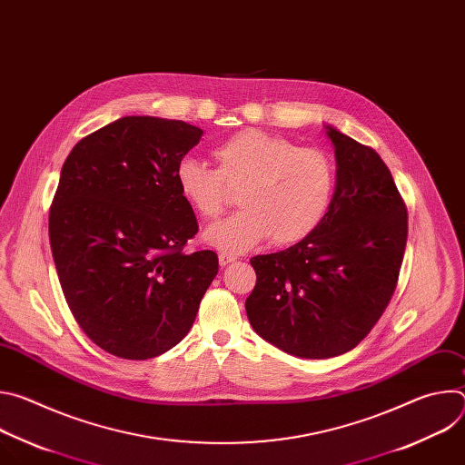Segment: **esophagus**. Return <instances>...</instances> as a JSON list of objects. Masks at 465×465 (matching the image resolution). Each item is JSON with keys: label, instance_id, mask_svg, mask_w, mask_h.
I'll use <instances>...</instances> for the list:
<instances>
[{"label": "esophagus", "instance_id": "1", "mask_svg": "<svg viewBox=\"0 0 465 465\" xmlns=\"http://www.w3.org/2000/svg\"><path fill=\"white\" fill-rule=\"evenodd\" d=\"M233 261H237V257L233 253H226V252L219 253V264H221V267H226V264H230Z\"/></svg>", "mask_w": 465, "mask_h": 465}]
</instances>
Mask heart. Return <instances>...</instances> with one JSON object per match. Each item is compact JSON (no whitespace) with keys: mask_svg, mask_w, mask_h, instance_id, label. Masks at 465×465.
<instances>
[{"mask_svg":"<svg viewBox=\"0 0 465 465\" xmlns=\"http://www.w3.org/2000/svg\"><path fill=\"white\" fill-rule=\"evenodd\" d=\"M217 169L194 158L176 165L183 201L204 219L221 215L228 189H239L242 208L206 228L204 241L226 253H242L272 235L274 244H294L322 223L335 189V165L327 153L296 147L291 140L246 128L213 149Z\"/></svg>","mask_w":465,"mask_h":465,"instance_id":"heart-1","label":"heart"}]
</instances>
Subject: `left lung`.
Segmentation results:
<instances>
[{"mask_svg": "<svg viewBox=\"0 0 465 465\" xmlns=\"http://www.w3.org/2000/svg\"><path fill=\"white\" fill-rule=\"evenodd\" d=\"M337 182L318 228L291 248L250 259L255 333L300 359L353 350L384 312L407 246V208L381 156L323 124Z\"/></svg>", "mask_w": 465, "mask_h": 465, "instance_id": "8db88e82", "label": "left lung"}]
</instances>
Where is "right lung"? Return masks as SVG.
<instances>
[{
  "label": "right lung",
  "instance_id": "right-lung-1",
  "mask_svg": "<svg viewBox=\"0 0 465 465\" xmlns=\"http://www.w3.org/2000/svg\"><path fill=\"white\" fill-rule=\"evenodd\" d=\"M204 132L153 115L121 117L65 158L49 212L62 292L101 350L153 359L187 333L219 272L212 250L187 253L198 232L176 165Z\"/></svg>",
  "mask_w": 465,
  "mask_h": 465
}]
</instances>
